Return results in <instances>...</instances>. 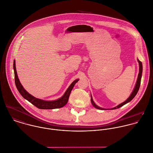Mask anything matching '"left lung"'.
Masks as SVG:
<instances>
[{"label":"left lung","mask_w":153,"mask_h":153,"mask_svg":"<svg viewBox=\"0 0 153 153\" xmlns=\"http://www.w3.org/2000/svg\"><path fill=\"white\" fill-rule=\"evenodd\" d=\"M138 62H139V67H140V70H139V74H138V79H137V83H136V85H135V86L134 88V89L133 91V92H132V94H131L130 97L123 102H122V104L118 105L117 106H116V107L114 108H111V109H108V110H114V109H117V108H119L121 107H122L123 105H125L126 104L128 103L129 102H130L135 97V95L137 94L138 91H139V89H140V85H141V77H142V73H143V64H142V62L138 59ZM91 103L93 105V106L97 108V109H100V110H107L105 108H102L101 107H98V105H97L95 104V103L94 102V101H93V99H92V95H91ZM108 110V109H107Z\"/></svg>","instance_id":"obj_1"}]
</instances>
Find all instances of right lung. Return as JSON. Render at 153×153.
Instances as JSON below:
<instances>
[{"label":"right lung","mask_w":153,"mask_h":153,"mask_svg":"<svg viewBox=\"0 0 153 153\" xmlns=\"http://www.w3.org/2000/svg\"><path fill=\"white\" fill-rule=\"evenodd\" d=\"M13 70H14V75H15V83L16 87L19 91V94L22 95V97L27 100L28 101L31 102L33 105L36 106L39 109H55V108H59L63 107L64 105H65L68 102L70 94L74 86V85L79 81V79H76L73 83L70 85V86L68 87V88L67 89L63 96L54 101H45L40 99H38L35 98L34 97L30 95L28 92H27L23 88L22 85L21 84L19 79L18 77L16 70V67H15V61H13Z\"/></svg>","instance_id":"1"}]
</instances>
